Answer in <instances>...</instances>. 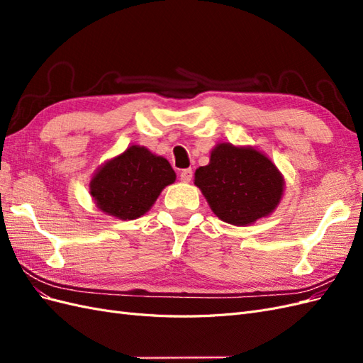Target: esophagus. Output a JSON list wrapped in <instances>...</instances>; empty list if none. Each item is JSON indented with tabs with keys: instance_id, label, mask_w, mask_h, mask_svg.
<instances>
[{
	"instance_id": "34e87169",
	"label": "esophagus",
	"mask_w": 363,
	"mask_h": 363,
	"mask_svg": "<svg viewBox=\"0 0 363 363\" xmlns=\"http://www.w3.org/2000/svg\"><path fill=\"white\" fill-rule=\"evenodd\" d=\"M192 177H194V171H192L191 168L183 169V171L180 172V180L184 182V183H189V182L192 180Z\"/></svg>"
}]
</instances>
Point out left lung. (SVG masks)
Masks as SVG:
<instances>
[{
  "mask_svg": "<svg viewBox=\"0 0 363 363\" xmlns=\"http://www.w3.org/2000/svg\"><path fill=\"white\" fill-rule=\"evenodd\" d=\"M283 177L267 156L252 148L219 144L211 163L195 171L215 215L233 225H247L269 215L283 194Z\"/></svg>",
  "mask_w": 363,
  "mask_h": 363,
  "instance_id": "obj_1",
  "label": "left lung"
}]
</instances>
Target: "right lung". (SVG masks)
<instances>
[{"instance_id": "right-lung-1", "label": "right lung", "mask_w": 363, "mask_h": 363, "mask_svg": "<svg viewBox=\"0 0 363 363\" xmlns=\"http://www.w3.org/2000/svg\"><path fill=\"white\" fill-rule=\"evenodd\" d=\"M174 180L175 172L167 159L133 145L98 169L91 195L103 212L125 221L148 212Z\"/></svg>"}]
</instances>
